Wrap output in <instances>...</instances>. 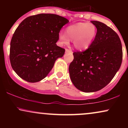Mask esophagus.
<instances>
[{
  "label": "esophagus",
  "mask_w": 128,
  "mask_h": 128,
  "mask_svg": "<svg viewBox=\"0 0 128 128\" xmlns=\"http://www.w3.org/2000/svg\"><path fill=\"white\" fill-rule=\"evenodd\" d=\"M66 52H67V53H71V54H72V53H73L72 51L70 50H69V49H66Z\"/></svg>",
  "instance_id": "1"
}]
</instances>
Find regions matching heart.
Listing matches in <instances>:
<instances>
[{
    "mask_svg": "<svg viewBox=\"0 0 128 128\" xmlns=\"http://www.w3.org/2000/svg\"><path fill=\"white\" fill-rule=\"evenodd\" d=\"M96 26L90 23H78L69 26L66 33L59 35L61 45L68 44L73 40L74 47L79 50L87 49L92 45L96 36Z\"/></svg>",
    "mask_w": 128,
    "mask_h": 128,
    "instance_id": "b5f03b06",
    "label": "heart"
}]
</instances>
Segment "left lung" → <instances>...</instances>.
<instances>
[{
    "label": "left lung",
    "mask_w": 128,
    "mask_h": 128,
    "mask_svg": "<svg viewBox=\"0 0 128 128\" xmlns=\"http://www.w3.org/2000/svg\"><path fill=\"white\" fill-rule=\"evenodd\" d=\"M97 28L92 45L84 52L73 53L69 66L70 79L76 88L86 92L102 89L112 80L122 62V46L117 33L98 21L91 22Z\"/></svg>",
    "instance_id": "left-lung-1"
}]
</instances>
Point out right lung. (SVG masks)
Here are the masks:
<instances>
[{"label":"right lung","instance_id":"1","mask_svg":"<svg viewBox=\"0 0 128 128\" xmlns=\"http://www.w3.org/2000/svg\"><path fill=\"white\" fill-rule=\"evenodd\" d=\"M68 22L53 14L32 16L22 22L10 43V62L18 76L36 82L48 76L56 60L65 52L56 42L60 30Z\"/></svg>","mask_w":128,"mask_h":128}]
</instances>
